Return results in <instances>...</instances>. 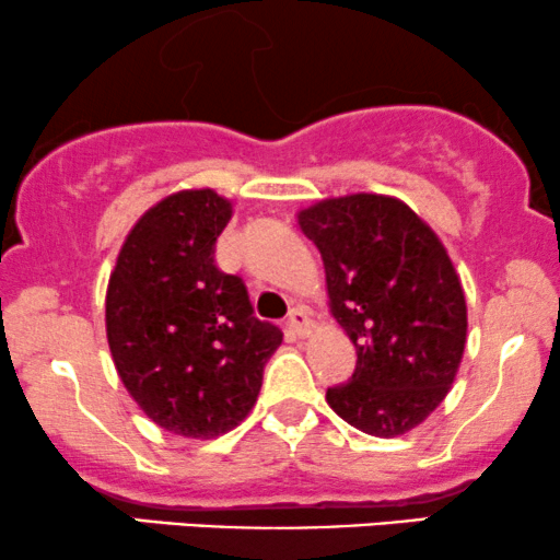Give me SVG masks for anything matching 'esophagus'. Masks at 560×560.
Masks as SVG:
<instances>
[{"label": "esophagus", "mask_w": 560, "mask_h": 560, "mask_svg": "<svg viewBox=\"0 0 560 560\" xmlns=\"http://www.w3.org/2000/svg\"><path fill=\"white\" fill-rule=\"evenodd\" d=\"M288 326H290V331H295L298 337H303V334L311 331L314 322H311V314L306 308H293L288 316Z\"/></svg>", "instance_id": "34e87169"}]
</instances>
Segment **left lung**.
I'll use <instances>...</instances> for the list:
<instances>
[{
  "label": "left lung",
  "mask_w": 560,
  "mask_h": 560,
  "mask_svg": "<svg viewBox=\"0 0 560 560\" xmlns=\"http://www.w3.org/2000/svg\"><path fill=\"white\" fill-rule=\"evenodd\" d=\"M298 226L322 252L329 308L358 350L326 404L373 438L406 434L442 404L466 350V295L445 246L406 202L373 192L316 202Z\"/></svg>",
  "instance_id": "obj_1"
}]
</instances>
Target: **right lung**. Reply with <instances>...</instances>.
<instances>
[{
    "instance_id": "right-lung-1",
    "label": "right lung",
    "mask_w": 560,
    "mask_h": 560,
    "mask_svg": "<svg viewBox=\"0 0 560 560\" xmlns=\"http://www.w3.org/2000/svg\"><path fill=\"white\" fill-rule=\"evenodd\" d=\"M231 213L208 187L159 200L107 282V345L122 386L151 422L192 440L242 422L282 342L278 326L254 316L244 280L215 267Z\"/></svg>"
}]
</instances>
